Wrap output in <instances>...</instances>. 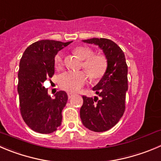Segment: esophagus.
<instances>
[{
    "instance_id": "obj_1",
    "label": "esophagus",
    "mask_w": 161,
    "mask_h": 161,
    "mask_svg": "<svg viewBox=\"0 0 161 161\" xmlns=\"http://www.w3.org/2000/svg\"><path fill=\"white\" fill-rule=\"evenodd\" d=\"M73 96H74V95H73V93H71V92H69V93H68V97H69V99H71V98L73 97Z\"/></svg>"
}]
</instances>
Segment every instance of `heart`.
I'll return each instance as SVG.
<instances>
[{
  "mask_svg": "<svg viewBox=\"0 0 161 161\" xmlns=\"http://www.w3.org/2000/svg\"><path fill=\"white\" fill-rule=\"evenodd\" d=\"M73 53L81 60L82 67L86 70L90 77L93 80L102 77L106 72L108 61L104 55L94 54L91 48L85 46H80L73 50ZM54 66L57 69H61L63 66V56L58 53L54 58ZM88 80L85 72H65L59 76L58 83L62 89L67 92H76L79 91Z\"/></svg>",
  "mask_w": 161,
  "mask_h": 161,
  "instance_id": "1",
  "label": "heart"
}]
</instances>
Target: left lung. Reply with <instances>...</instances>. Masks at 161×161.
Instances as JSON below:
<instances>
[{
    "instance_id": "8db88e82",
    "label": "left lung",
    "mask_w": 161,
    "mask_h": 161,
    "mask_svg": "<svg viewBox=\"0 0 161 161\" xmlns=\"http://www.w3.org/2000/svg\"><path fill=\"white\" fill-rule=\"evenodd\" d=\"M82 41L98 46L108 61L106 72L92 88L100 99L84 96L83 105L80 110V119L85 127L94 132H103L115 125L124 114L128 90V67L123 51L113 41L103 38Z\"/></svg>"
}]
</instances>
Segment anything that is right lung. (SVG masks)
I'll list each match as a JSON object with an SVG mask.
<instances>
[{
	"label": "right lung",
	"mask_w": 161,
	"mask_h": 161,
	"mask_svg": "<svg viewBox=\"0 0 161 161\" xmlns=\"http://www.w3.org/2000/svg\"><path fill=\"white\" fill-rule=\"evenodd\" d=\"M71 42L38 41L26 49L20 59L17 87L20 113L25 123L36 132L50 134L62 123L67 93L59 91L51 99L42 84L54 73V58L58 52Z\"/></svg>",
	"instance_id": "1"
}]
</instances>
